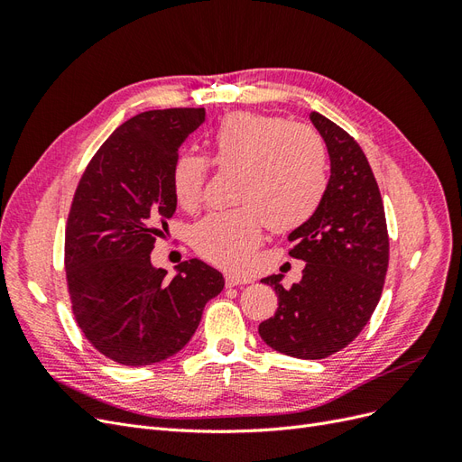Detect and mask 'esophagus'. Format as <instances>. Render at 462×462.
Masks as SVG:
<instances>
[{"label": "esophagus", "instance_id": "1", "mask_svg": "<svg viewBox=\"0 0 462 462\" xmlns=\"http://www.w3.org/2000/svg\"><path fill=\"white\" fill-rule=\"evenodd\" d=\"M250 283V279L246 275H236V273H226V285L227 287H236V285H246Z\"/></svg>", "mask_w": 462, "mask_h": 462}]
</instances>
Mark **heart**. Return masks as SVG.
I'll return each mask as SVG.
<instances>
[{
    "mask_svg": "<svg viewBox=\"0 0 462 462\" xmlns=\"http://www.w3.org/2000/svg\"><path fill=\"white\" fill-rule=\"evenodd\" d=\"M206 146L208 162L192 153L177 156L171 189L180 208L197 209L208 163L221 173H233L231 202L239 206L209 214L192 227V246L208 262L227 270L246 268L260 243L262 223L275 233L295 231L324 202L328 153L309 125L233 111L208 131Z\"/></svg>",
    "mask_w": 462,
    "mask_h": 462,
    "instance_id": "heart-1",
    "label": "heart"
}]
</instances>
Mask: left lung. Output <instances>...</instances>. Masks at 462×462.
I'll return each mask as SVG.
<instances>
[{"instance_id":"1","label":"left lung","mask_w":462,"mask_h":462,"mask_svg":"<svg viewBox=\"0 0 462 462\" xmlns=\"http://www.w3.org/2000/svg\"><path fill=\"white\" fill-rule=\"evenodd\" d=\"M310 119L326 141L331 175L316 216L289 235V256L304 260L300 283L263 277L279 306L258 333L273 351L319 360L358 337L380 302L389 263L385 209L372 167L355 138L328 117Z\"/></svg>"}]
</instances>
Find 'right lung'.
<instances>
[{
  "instance_id": "obj_1",
  "label": "right lung",
  "mask_w": 462,
  "mask_h": 462,
  "mask_svg": "<svg viewBox=\"0 0 462 462\" xmlns=\"http://www.w3.org/2000/svg\"><path fill=\"white\" fill-rule=\"evenodd\" d=\"M204 119V107L131 117L97 148L75 190L65 227L69 299L85 337L117 365L146 366L179 353L206 302L226 285L197 258L171 279L150 262L177 209L171 167L179 146Z\"/></svg>"
}]
</instances>
